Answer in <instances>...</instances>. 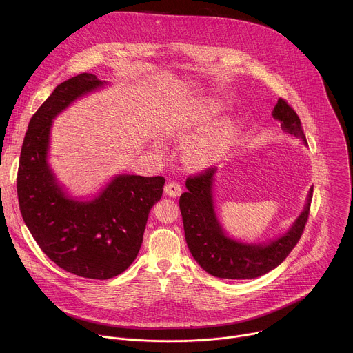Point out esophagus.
Segmentation results:
<instances>
[{
    "label": "esophagus",
    "instance_id": "34e87169",
    "mask_svg": "<svg viewBox=\"0 0 353 353\" xmlns=\"http://www.w3.org/2000/svg\"><path fill=\"white\" fill-rule=\"evenodd\" d=\"M183 192L181 190V185L177 183V181H169L166 185H165V194L169 195V196H179L180 194Z\"/></svg>",
    "mask_w": 353,
    "mask_h": 353
}]
</instances>
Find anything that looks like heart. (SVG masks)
I'll use <instances>...</instances> for the list:
<instances>
[{"instance_id":"1","label":"heart","mask_w":353,"mask_h":353,"mask_svg":"<svg viewBox=\"0 0 353 353\" xmlns=\"http://www.w3.org/2000/svg\"><path fill=\"white\" fill-rule=\"evenodd\" d=\"M219 106L212 103L205 109L188 113L168 125L163 131L168 138H184L205 125L218 112ZM236 137V125L230 120H221L192 135L184 146V159L192 168H205L219 161L230 148ZM159 152L162 148L158 146Z\"/></svg>"}]
</instances>
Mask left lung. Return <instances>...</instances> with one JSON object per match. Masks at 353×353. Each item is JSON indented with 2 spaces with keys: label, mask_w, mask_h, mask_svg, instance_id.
<instances>
[{
  "label": "left lung",
  "mask_w": 353,
  "mask_h": 353,
  "mask_svg": "<svg viewBox=\"0 0 353 353\" xmlns=\"http://www.w3.org/2000/svg\"><path fill=\"white\" fill-rule=\"evenodd\" d=\"M272 116L281 121V128L307 143L300 119L285 99H279ZM216 168L188 176L187 191L180 196L187 245L195 261L208 274L226 279H253L276 268L294 248L303 234L310 215L313 187L309 191L305 211L290 230L270 244H243L225 236L216 221L212 204V180Z\"/></svg>",
  "instance_id": "1"
}]
</instances>
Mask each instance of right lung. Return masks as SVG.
I'll return each mask as SVG.
<instances>
[{
  "label": "right lung",
  "mask_w": 353,
  "mask_h": 353,
  "mask_svg": "<svg viewBox=\"0 0 353 353\" xmlns=\"http://www.w3.org/2000/svg\"><path fill=\"white\" fill-rule=\"evenodd\" d=\"M93 74L60 83L29 121L22 143L17 191L22 218L43 253L64 271L110 279L138 256L149 211L161 199L165 177L117 176L97 198L65 196L46 157L52 120L74 100L99 86Z\"/></svg>",
  "instance_id": "add662e5"
}]
</instances>
